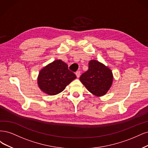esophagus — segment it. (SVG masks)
Wrapping results in <instances>:
<instances>
[{"mask_svg": "<svg viewBox=\"0 0 148 148\" xmlns=\"http://www.w3.org/2000/svg\"><path fill=\"white\" fill-rule=\"evenodd\" d=\"M75 75H76V76H77V77L79 78L80 77V71H77V72L75 73Z\"/></svg>", "mask_w": 148, "mask_h": 148, "instance_id": "1", "label": "esophagus"}]
</instances>
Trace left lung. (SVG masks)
<instances>
[{
	"mask_svg": "<svg viewBox=\"0 0 148 148\" xmlns=\"http://www.w3.org/2000/svg\"><path fill=\"white\" fill-rule=\"evenodd\" d=\"M80 82L88 91L97 97L106 95L113 82V74L108 66L99 61H89L88 69L81 75Z\"/></svg>",
	"mask_w": 148,
	"mask_h": 148,
	"instance_id": "1",
	"label": "left lung"
}]
</instances>
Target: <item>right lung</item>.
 I'll return each instance as SVG.
<instances>
[{
  "instance_id": "obj_1",
  "label": "right lung",
  "mask_w": 148,
  "mask_h": 148,
  "mask_svg": "<svg viewBox=\"0 0 148 148\" xmlns=\"http://www.w3.org/2000/svg\"><path fill=\"white\" fill-rule=\"evenodd\" d=\"M75 79L76 75L68 69L67 64L61 60H56L40 71L37 84L41 91L51 96L63 92Z\"/></svg>"
}]
</instances>
